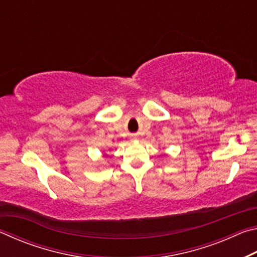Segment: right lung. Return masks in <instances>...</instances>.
Here are the masks:
<instances>
[{
    "label": "right lung",
    "mask_w": 257,
    "mask_h": 257,
    "mask_svg": "<svg viewBox=\"0 0 257 257\" xmlns=\"http://www.w3.org/2000/svg\"><path fill=\"white\" fill-rule=\"evenodd\" d=\"M103 156H104V158H106V156H107V155H106V154H103Z\"/></svg>",
    "instance_id": "add662e5"
}]
</instances>
